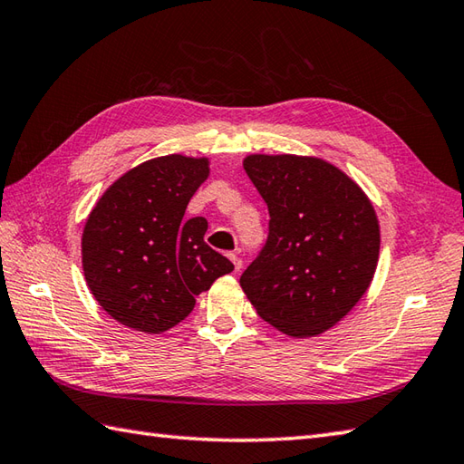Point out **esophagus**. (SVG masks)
Returning a JSON list of instances; mask_svg holds the SVG:
<instances>
[{
  "mask_svg": "<svg viewBox=\"0 0 464 464\" xmlns=\"http://www.w3.org/2000/svg\"><path fill=\"white\" fill-rule=\"evenodd\" d=\"M229 259H231V263H233V267H235V271H239V269L243 267V261H241V257H239V255H235V253H229Z\"/></svg>",
  "mask_w": 464,
  "mask_h": 464,
  "instance_id": "obj_1",
  "label": "esophagus"
}]
</instances>
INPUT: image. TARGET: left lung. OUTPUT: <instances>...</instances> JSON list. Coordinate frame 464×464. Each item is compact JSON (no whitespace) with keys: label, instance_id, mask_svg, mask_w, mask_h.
Segmentation results:
<instances>
[{"label":"left lung","instance_id":"1","mask_svg":"<svg viewBox=\"0 0 464 464\" xmlns=\"http://www.w3.org/2000/svg\"><path fill=\"white\" fill-rule=\"evenodd\" d=\"M249 179L269 209V235L241 275L261 317L291 337L337 324L369 289L379 221L367 195L317 157L249 155Z\"/></svg>","mask_w":464,"mask_h":464}]
</instances>
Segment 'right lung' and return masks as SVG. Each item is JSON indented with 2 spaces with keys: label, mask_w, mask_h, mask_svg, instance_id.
I'll list each match as a JSON object with an SVG mask.
<instances>
[{
  "label": "right lung",
  "mask_w": 464,
  "mask_h": 464,
  "mask_svg": "<svg viewBox=\"0 0 464 464\" xmlns=\"http://www.w3.org/2000/svg\"><path fill=\"white\" fill-rule=\"evenodd\" d=\"M209 161L165 155L120 177L87 217L82 257L95 301L125 327L163 333L233 263L203 241L205 217L183 219Z\"/></svg>",
  "instance_id": "right-lung-1"
}]
</instances>
